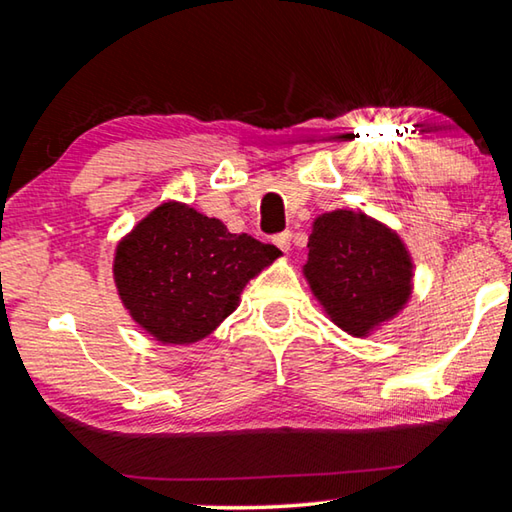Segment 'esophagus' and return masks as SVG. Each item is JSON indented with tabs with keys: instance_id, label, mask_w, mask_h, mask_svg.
<instances>
[{
	"instance_id": "34e87169",
	"label": "esophagus",
	"mask_w": 512,
	"mask_h": 512,
	"mask_svg": "<svg viewBox=\"0 0 512 512\" xmlns=\"http://www.w3.org/2000/svg\"><path fill=\"white\" fill-rule=\"evenodd\" d=\"M273 244L280 248V250H284V253H287V250L291 248V232L284 230V232H280V235H275L273 237Z\"/></svg>"
}]
</instances>
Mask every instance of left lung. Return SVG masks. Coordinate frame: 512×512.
<instances>
[{
    "label": "left lung",
    "instance_id": "8db88e82",
    "mask_svg": "<svg viewBox=\"0 0 512 512\" xmlns=\"http://www.w3.org/2000/svg\"><path fill=\"white\" fill-rule=\"evenodd\" d=\"M307 248L309 287L348 334L366 336L409 300L411 257L400 237L370 216L350 210L318 216Z\"/></svg>",
    "mask_w": 512,
    "mask_h": 512
}]
</instances>
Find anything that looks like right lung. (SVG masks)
<instances>
[{"mask_svg":"<svg viewBox=\"0 0 512 512\" xmlns=\"http://www.w3.org/2000/svg\"><path fill=\"white\" fill-rule=\"evenodd\" d=\"M280 255L219 219L164 203L117 246L115 282L135 323L162 343H194L235 311L250 277Z\"/></svg>","mask_w":512,"mask_h":512,"instance_id":"obj_1","label":"right lung"}]
</instances>
